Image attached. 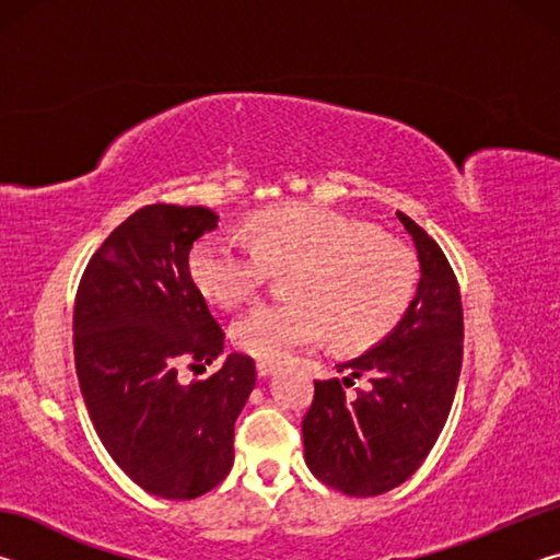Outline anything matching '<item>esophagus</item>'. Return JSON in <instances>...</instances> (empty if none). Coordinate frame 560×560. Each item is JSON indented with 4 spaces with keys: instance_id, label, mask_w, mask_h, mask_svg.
Here are the masks:
<instances>
[{
    "instance_id": "obj_1",
    "label": "esophagus",
    "mask_w": 560,
    "mask_h": 560,
    "mask_svg": "<svg viewBox=\"0 0 560 560\" xmlns=\"http://www.w3.org/2000/svg\"><path fill=\"white\" fill-rule=\"evenodd\" d=\"M277 371V363H271V360H257V373L259 377H267Z\"/></svg>"
}]
</instances>
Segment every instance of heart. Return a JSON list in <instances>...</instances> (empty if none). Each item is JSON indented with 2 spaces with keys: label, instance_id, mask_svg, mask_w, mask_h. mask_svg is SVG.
Returning <instances> with one entry per match:
<instances>
[{
  "label": "heart",
  "instance_id": "b5f03b06",
  "mask_svg": "<svg viewBox=\"0 0 560 560\" xmlns=\"http://www.w3.org/2000/svg\"><path fill=\"white\" fill-rule=\"evenodd\" d=\"M252 242L210 234L189 252V277L220 306L249 301L273 269H291L293 299L259 303L232 324L246 353L281 360L330 338L360 348L383 338L410 306L417 267L412 252L371 224L314 205H281L249 222Z\"/></svg>",
  "mask_w": 560,
  "mask_h": 560
}]
</instances>
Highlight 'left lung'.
Masks as SVG:
<instances>
[{
  "label": "left lung",
  "mask_w": 560,
  "mask_h": 560,
  "mask_svg": "<svg viewBox=\"0 0 560 560\" xmlns=\"http://www.w3.org/2000/svg\"><path fill=\"white\" fill-rule=\"evenodd\" d=\"M420 261L417 293L400 324L348 363L343 381H316L303 417V457L314 477L348 497H377L428 457L452 410L462 371V296L447 257L410 217L397 212ZM353 376L369 387L348 396Z\"/></svg>",
  "instance_id": "left-lung-1"
}]
</instances>
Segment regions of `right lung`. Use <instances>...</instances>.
I'll return each instance as SVG.
<instances>
[{
	"label": "right lung",
	"instance_id": "add662e5",
	"mask_svg": "<svg viewBox=\"0 0 560 560\" xmlns=\"http://www.w3.org/2000/svg\"><path fill=\"white\" fill-rule=\"evenodd\" d=\"M217 220L207 207H143L98 246L75 293V375L93 428L113 462L163 499H197L230 474L234 422L257 383L242 353L205 381L177 377L224 350L189 277V249Z\"/></svg>",
	"mask_w": 560,
	"mask_h": 560
}]
</instances>
